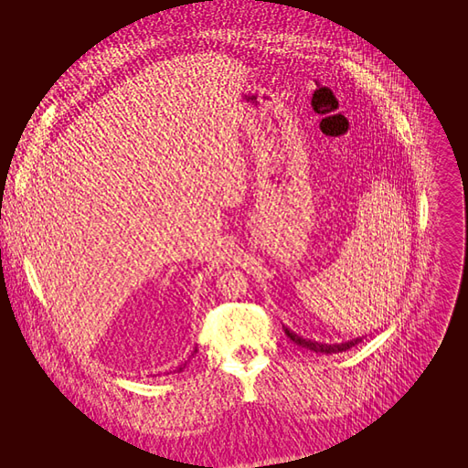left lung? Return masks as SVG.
<instances>
[{
    "label": "left lung",
    "instance_id": "obj_1",
    "mask_svg": "<svg viewBox=\"0 0 468 468\" xmlns=\"http://www.w3.org/2000/svg\"><path fill=\"white\" fill-rule=\"evenodd\" d=\"M282 328H284V334L296 343V346H300V347H303V349H309V351H313V353H323V355H332V353H343V351H347V349H351V347H355L356 343H360L364 337H355V339H351V341H346V343H318V341H313V339H305L303 335H298L296 332H292L288 326H284L282 324Z\"/></svg>",
    "mask_w": 468,
    "mask_h": 468
}]
</instances>
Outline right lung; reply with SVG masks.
I'll return each instance as SVG.
<instances>
[{"instance_id": "add662e5", "label": "right lung", "mask_w": 468, "mask_h": 468, "mask_svg": "<svg viewBox=\"0 0 468 468\" xmlns=\"http://www.w3.org/2000/svg\"><path fill=\"white\" fill-rule=\"evenodd\" d=\"M195 353H197V349H193V353H191V356H193V355H195ZM186 366H187V362H184V364H182V366H180V367H178V370H176V372H182V370H184V367H186Z\"/></svg>"}]
</instances>
